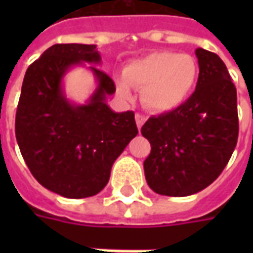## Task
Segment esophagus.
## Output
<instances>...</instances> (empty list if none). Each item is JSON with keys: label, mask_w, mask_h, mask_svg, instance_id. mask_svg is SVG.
Masks as SVG:
<instances>
[{"label": "esophagus", "mask_w": 253, "mask_h": 253, "mask_svg": "<svg viewBox=\"0 0 253 253\" xmlns=\"http://www.w3.org/2000/svg\"><path fill=\"white\" fill-rule=\"evenodd\" d=\"M135 122H137L138 128H141V127L143 126V123L146 122V118L143 115H141V114H137V115H135Z\"/></svg>", "instance_id": "obj_1"}]
</instances>
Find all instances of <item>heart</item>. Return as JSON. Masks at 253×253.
<instances>
[{
  "instance_id": "heart-1",
  "label": "heart",
  "mask_w": 253,
  "mask_h": 253,
  "mask_svg": "<svg viewBox=\"0 0 253 253\" xmlns=\"http://www.w3.org/2000/svg\"><path fill=\"white\" fill-rule=\"evenodd\" d=\"M195 59L186 54L157 51L132 61L123 69L125 80L116 84L125 99H131V88L142 90V103L153 112H169L180 107L198 80Z\"/></svg>"
}]
</instances>
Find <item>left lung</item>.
Returning <instances> with one entry per match:
<instances>
[{"label": "left lung", "instance_id": "left-lung-1", "mask_svg": "<svg viewBox=\"0 0 253 253\" xmlns=\"http://www.w3.org/2000/svg\"><path fill=\"white\" fill-rule=\"evenodd\" d=\"M195 92L176 110L149 118L141 128L152 146L143 163L149 187L160 195L188 196L221 175L239 138L237 92L222 59L195 50Z\"/></svg>", "mask_w": 253, "mask_h": 253}]
</instances>
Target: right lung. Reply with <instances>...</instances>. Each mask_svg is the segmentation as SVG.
Listing matches in <instances>:
<instances>
[{
  "instance_id": "obj_1",
  "label": "right lung",
  "mask_w": 253,
  "mask_h": 253,
  "mask_svg": "<svg viewBox=\"0 0 253 253\" xmlns=\"http://www.w3.org/2000/svg\"><path fill=\"white\" fill-rule=\"evenodd\" d=\"M100 65L94 44H54L25 72L16 112V139L25 164L47 190L65 198L99 194L111 168L138 134L134 112H114L112 78L89 66L97 88L85 104L69 101L63 77L72 67Z\"/></svg>"
}]
</instances>
